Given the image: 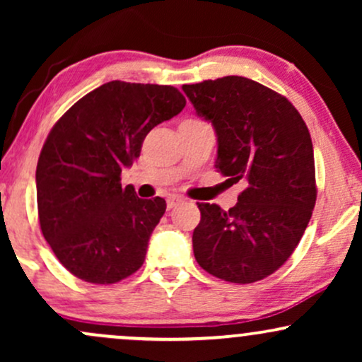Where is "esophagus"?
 Listing matches in <instances>:
<instances>
[{
	"label": "esophagus",
	"mask_w": 362,
	"mask_h": 362,
	"mask_svg": "<svg viewBox=\"0 0 362 362\" xmlns=\"http://www.w3.org/2000/svg\"><path fill=\"white\" fill-rule=\"evenodd\" d=\"M182 202H184V197H180V195H170L167 199V207L168 209H173V207L182 204Z\"/></svg>",
	"instance_id": "obj_1"
}]
</instances>
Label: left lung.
<instances>
[{"label":"left lung","mask_w":362,"mask_h":362,"mask_svg":"<svg viewBox=\"0 0 362 362\" xmlns=\"http://www.w3.org/2000/svg\"><path fill=\"white\" fill-rule=\"evenodd\" d=\"M182 90L199 117L213 124L216 168L245 184L228 211L197 202L195 260L228 282L264 279L298 247L317 201L308 127L288 98L248 78L224 76Z\"/></svg>","instance_id":"obj_1"}]
</instances>
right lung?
I'll return each mask as SVG.
<instances>
[{
  "label": "right lung",
  "instance_id": "obj_1",
  "mask_svg": "<svg viewBox=\"0 0 362 362\" xmlns=\"http://www.w3.org/2000/svg\"><path fill=\"white\" fill-rule=\"evenodd\" d=\"M184 107L173 86L115 80L54 124L35 172L39 221L54 255L78 279L114 284L143 265L167 202L139 199L120 173L148 132Z\"/></svg>",
  "mask_w": 362,
  "mask_h": 362
}]
</instances>
